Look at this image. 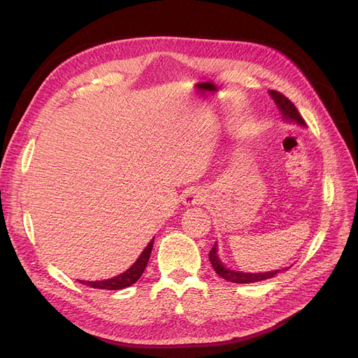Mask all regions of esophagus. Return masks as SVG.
<instances>
[{
	"label": "esophagus",
	"mask_w": 358,
	"mask_h": 358,
	"mask_svg": "<svg viewBox=\"0 0 358 358\" xmlns=\"http://www.w3.org/2000/svg\"><path fill=\"white\" fill-rule=\"evenodd\" d=\"M206 201V194L203 189L199 188H191L187 191L185 196H183L182 203L189 208V206H196V204H203Z\"/></svg>",
	"instance_id": "obj_1"
}]
</instances>
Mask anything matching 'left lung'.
I'll return each mask as SVG.
<instances>
[{"label": "left lung", "mask_w": 358, "mask_h": 358, "mask_svg": "<svg viewBox=\"0 0 358 358\" xmlns=\"http://www.w3.org/2000/svg\"><path fill=\"white\" fill-rule=\"evenodd\" d=\"M270 96H272L273 101L276 103L279 112L282 113L285 121L289 122H296L301 127H305L306 122L305 119H303L299 113V110L296 109V106L292 104L284 94H280L278 91H268ZM218 251V248H216V243L213 245V248L210 249L209 252V259H210V264L215 268V272L218 273L221 278H224L225 280H229V282H234V284H249V282H258V280H264V279H270L273 278L276 273H279L280 270H273V272H266V273H242V272H234V270L227 268L216 254Z\"/></svg>", "instance_id": "8db88e82"}]
</instances>
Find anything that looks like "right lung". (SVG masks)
<instances>
[{
    "instance_id": "add662e5",
    "label": "right lung",
    "mask_w": 358,
    "mask_h": 358,
    "mask_svg": "<svg viewBox=\"0 0 358 358\" xmlns=\"http://www.w3.org/2000/svg\"><path fill=\"white\" fill-rule=\"evenodd\" d=\"M152 246H154V239L149 242V245L145 248V251L140 254V257L137 258V262L129 267L127 272L117 275L112 279H104V280H79L80 284L88 285L92 288H100V289H122L127 288L129 285L136 284L137 280L140 279V276L143 275L145 268L148 266L150 252H152Z\"/></svg>"
}]
</instances>
